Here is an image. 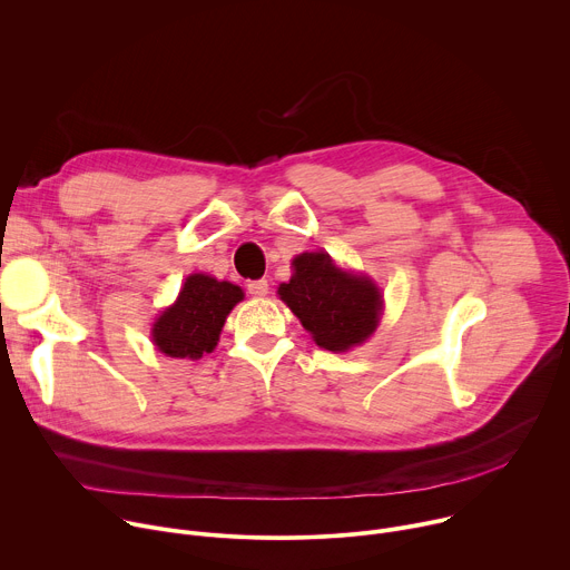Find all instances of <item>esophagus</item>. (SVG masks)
<instances>
[{
	"mask_svg": "<svg viewBox=\"0 0 570 570\" xmlns=\"http://www.w3.org/2000/svg\"><path fill=\"white\" fill-rule=\"evenodd\" d=\"M248 293H250L253 297H266V295H268V279L248 282Z\"/></svg>",
	"mask_w": 570,
	"mask_h": 570,
	"instance_id": "obj_1",
	"label": "esophagus"
}]
</instances>
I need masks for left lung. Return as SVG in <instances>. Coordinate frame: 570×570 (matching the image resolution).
<instances>
[{
    "label": "left lung",
    "mask_w": 570,
    "mask_h": 570,
    "mask_svg": "<svg viewBox=\"0 0 570 570\" xmlns=\"http://www.w3.org/2000/svg\"><path fill=\"white\" fill-rule=\"evenodd\" d=\"M313 341L330 352L363 345L379 327L383 295L365 277L343 271L327 253H302L293 259V277L277 288Z\"/></svg>",
    "instance_id": "1"
}]
</instances>
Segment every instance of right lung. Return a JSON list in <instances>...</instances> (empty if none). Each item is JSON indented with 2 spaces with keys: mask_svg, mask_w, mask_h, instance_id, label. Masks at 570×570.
<instances>
[{
  "mask_svg": "<svg viewBox=\"0 0 570 570\" xmlns=\"http://www.w3.org/2000/svg\"><path fill=\"white\" fill-rule=\"evenodd\" d=\"M243 299L236 284L194 273L185 279L178 299L153 324L155 347L171 358L198 361L214 352L225 317Z\"/></svg>",
  "mask_w": 570,
  "mask_h": 570,
  "instance_id": "obj_1",
  "label": "right lung"
}]
</instances>
